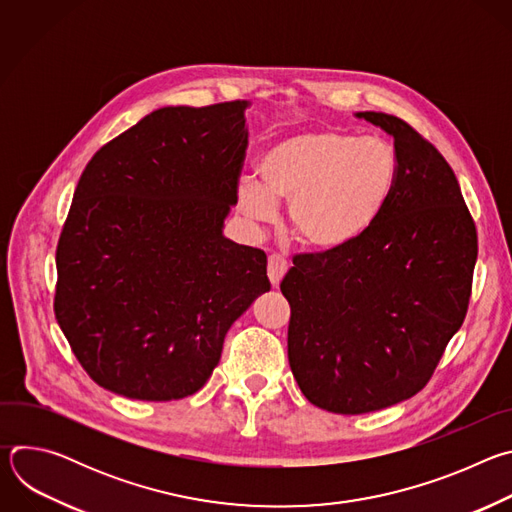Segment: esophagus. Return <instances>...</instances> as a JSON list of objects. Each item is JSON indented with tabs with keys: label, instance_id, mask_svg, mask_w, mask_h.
<instances>
[{
	"label": "esophagus",
	"instance_id": "esophagus-1",
	"mask_svg": "<svg viewBox=\"0 0 512 512\" xmlns=\"http://www.w3.org/2000/svg\"><path fill=\"white\" fill-rule=\"evenodd\" d=\"M289 269V263L285 257L281 255H269V261H267V275H269V281L273 287L279 285L281 277L287 273Z\"/></svg>",
	"mask_w": 512,
	"mask_h": 512
}]
</instances>
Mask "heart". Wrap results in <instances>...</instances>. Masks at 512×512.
Here are the masks:
<instances>
[{
    "label": "heart",
    "mask_w": 512,
    "mask_h": 512,
    "mask_svg": "<svg viewBox=\"0 0 512 512\" xmlns=\"http://www.w3.org/2000/svg\"><path fill=\"white\" fill-rule=\"evenodd\" d=\"M261 186H239V208L259 223L289 204V231L314 251H338L367 233L397 178L395 150L381 137L300 131L261 154Z\"/></svg>",
    "instance_id": "heart-1"
}]
</instances>
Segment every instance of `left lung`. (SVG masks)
Returning a JSON list of instances; mask_svg holds the SVG:
<instances>
[{
    "instance_id": "1",
    "label": "left lung",
    "mask_w": 512,
    "mask_h": 512,
    "mask_svg": "<svg viewBox=\"0 0 512 512\" xmlns=\"http://www.w3.org/2000/svg\"><path fill=\"white\" fill-rule=\"evenodd\" d=\"M395 139L397 178L373 227L338 251L294 257L287 356L320 409L360 415L419 393L460 330L478 233L454 170L415 127L362 111Z\"/></svg>"
}]
</instances>
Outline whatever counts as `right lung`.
Wrapping results in <instances>:
<instances>
[{
	"label": "right lung",
	"instance_id": "add662e5",
	"mask_svg": "<svg viewBox=\"0 0 512 512\" xmlns=\"http://www.w3.org/2000/svg\"><path fill=\"white\" fill-rule=\"evenodd\" d=\"M249 107L158 109L83 170L56 245L54 314L103 389L139 401L196 393L233 322L271 289L267 255L223 237Z\"/></svg>",
	"mask_w": 512,
	"mask_h": 512
}]
</instances>
